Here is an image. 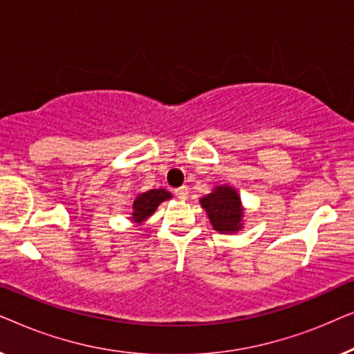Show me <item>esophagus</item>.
<instances>
[{"label":"esophagus","instance_id":"esophagus-1","mask_svg":"<svg viewBox=\"0 0 354 354\" xmlns=\"http://www.w3.org/2000/svg\"><path fill=\"white\" fill-rule=\"evenodd\" d=\"M176 196L178 198V200L180 201H185V200H188V188L187 187H180V188H177L176 192Z\"/></svg>","mask_w":354,"mask_h":354}]
</instances>
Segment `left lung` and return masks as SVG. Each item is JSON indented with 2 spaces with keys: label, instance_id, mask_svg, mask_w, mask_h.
<instances>
[{
  "label": "left lung",
  "instance_id": "left-lung-1",
  "mask_svg": "<svg viewBox=\"0 0 354 354\" xmlns=\"http://www.w3.org/2000/svg\"><path fill=\"white\" fill-rule=\"evenodd\" d=\"M200 205L206 211L212 229L219 234H236L243 229L245 207L235 187L216 185L211 193L200 198Z\"/></svg>",
  "mask_w": 354,
  "mask_h": 354
}]
</instances>
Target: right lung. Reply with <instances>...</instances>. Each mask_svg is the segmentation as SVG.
<instances>
[{"label": "right lung", "mask_w": 354, "mask_h": 354, "mask_svg": "<svg viewBox=\"0 0 354 354\" xmlns=\"http://www.w3.org/2000/svg\"><path fill=\"white\" fill-rule=\"evenodd\" d=\"M171 193L164 190V188H156V190L138 193L133 200L132 214H130L129 219L132 221V224L135 227L143 225L145 222L148 221V217L153 216V212L158 209V206L161 205L162 201L171 200Z\"/></svg>", "instance_id": "right-lung-1"}]
</instances>
